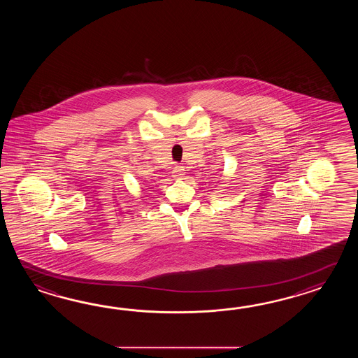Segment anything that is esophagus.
I'll return each instance as SVG.
<instances>
[{
	"label": "esophagus",
	"mask_w": 358,
	"mask_h": 358,
	"mask_svg": "<svg viewBox=\"0 0 358 358\" xmlns=\"http://www.w3.org/2000/svg\"><path fill=\"white\" fill-rule=\"evenodd\" d=\"M182 170H184V169H182V166H178V165H176V166H174V169H173V176H174L176 179L182 178V173H184Z\"/></svg>",
	"instance_id": "esophagus-1"
}]
</instances>
